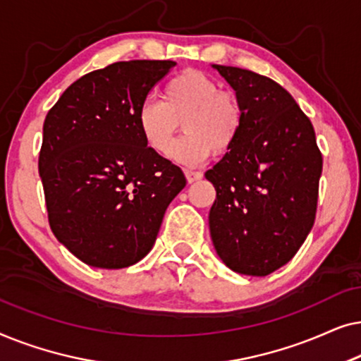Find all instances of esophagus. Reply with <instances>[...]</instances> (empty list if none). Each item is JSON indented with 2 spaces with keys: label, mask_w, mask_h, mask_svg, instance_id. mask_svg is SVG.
Instances as JSON below:
<instances>
[{
  "label": "esophagus",
  "mask_w": 361,
  "mask_h": 361,
  "mask_svg": "<svg viewBox=\"0 0 361 361\" xmlns=\"http://www.w3.org/2000/svg\"><path fill=\"white\" fill-rule=\"evenodd\" d=\"M185 179L189 184H192V182H197L202 179V172L199 171H185Z\"/></svg>",
  "instance_id": "34e87169"
}]
</instances>
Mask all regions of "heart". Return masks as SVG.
<instances>
[{
    "instance_id": "1",
    "label": "heart",
    "mask_w": 361,
    "mask_h": 361,
    "mask_svg": "<svg viewBox=\"0 0 361 361\" xmlns=\"http://www.w3.org/2000/svg\"><path fill=\"white\" fill-rule=\"evenodd\" d=\"M183 123L186 135L171 150V157L184 166L205 161L212 149L224 152L235 145L243 110L231 92L220 90L210 75L184 71L169 78L161 90V100L147 98L137 110L142 140L157 154H166Z\"/></svg>"
}]
</instances>
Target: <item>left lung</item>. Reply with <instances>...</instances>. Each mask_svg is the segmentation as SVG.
<instances>
[{
    "instance_id": "8db88e82",
    "label": "left lung",
    "mask_w": 361,
    "mask_h": 361,
    "mask_svg": "<svg viewBox=\"0 0 361 361\" xmlns=\"http://www.w3.org/2000/svg\"><path fill=\"white\" fill-rule=\"evenodd\" d=\"M212 67L243 110L235 145L205 172L216 190L212 243L235 273L268 276L293 259L312 230L322 154L312 123L279 83L245 68Z\"/></svg>"
}]
</instances>
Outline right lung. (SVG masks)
I'll use <instances>...</instances> for the list:
<instances>
[{"label": "right lung", "mask_w": 361, "mask_h": 361, "mask_svg": "<svg viewBox=\"0 0 361 361\" xmlns=\"http://www.w3.org/2000/svg\"><path fill=\"white\" fill-rule=\"evenodd\" d=\"M172 61L115 62L73 82L47 113L39 176L56 238L93 268L149 253L166 209L185 187L180 167L146 145L137 110Z\"/></svg>", "instance_id": "obj_1"}]
</instances>
